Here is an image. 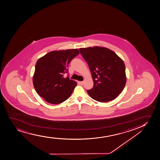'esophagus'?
Returning <instances> with one entry per match:
<instances>
[{
  "mask_svg": "<svg viewBox=\"0 0 160 160\" xmlns=\"http://www.w3.org/2000/svg\"><path fill=\"white\" fill-rule=\"evenodd\" d=\"M79 83L81 84V85H83V81H80Z\"/></svg>",
  "mask_w": 160,
  "mask_h": 160,
  "instance_id": "obj_1",
  "label": "esophagus"
}]
</instances>
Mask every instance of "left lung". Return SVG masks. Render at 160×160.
I'll return each mask as SVG.
<instances>
[{
  "label": "left lung",
  "instance_id": "1",
  "mask_svg": "<svg viewBox=\"0 0 160 160\" xmlns=\"http://www.w3.org/2000/svg\"><path fill=\"white\" fill-rule=\"evenodd\" d=\"M88 63L93 88L87 92L95 101L104 102L117 98L123 90L127 78L124 62L115 52L105 47L79 49Z\"/></svg>",
  "mask_w": 160,
  "mask_h": 160
}]
</instances>
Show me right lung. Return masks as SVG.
I'll use <instances>...</instances> for the list:
<instances>
[{
    "mask_svg": "<svg viewBox=\"0 0 160 160\" xmlns=\"http://www.w3.org/2000/svg\"><path fill=\"white\" fill-rule=\"evenodd\" d=\"M79 54L77 49L52 51L36 63L33 84L36 92L47 102L58 104L70 97L77 83L64 77L68 64Z\"/></svg>",
    "mask_w": 160,
    "mask_h": 160,
    "instance_id": "1",
    "label": "right lung"
}]
</instances>
